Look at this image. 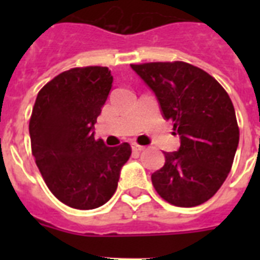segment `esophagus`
<instances>
[{
    "label": "esophagus",
    "instance_id": "1",
    "mask_svg": "<svg viewBox=\"0 0 260 260\" xmlns=\"http://www.w3.org/2000/svg\"><path fill=\"white\" fill-rule=\"evenodd\" d=\"M132 150L134 151V152H141V151L144 150V147L139 146V144H137V143H132Z\"/></svg>",
    "mask_w": 260,
    "mask_h": 260
}]
</instances>
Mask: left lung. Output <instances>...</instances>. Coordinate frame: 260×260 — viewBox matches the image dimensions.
<instances>
[{
	"instance_id": "8db88e82",
	"label": "left lung",
	"mask_w": 260,
	"mask_h": 260,
	"mask_svg": "<svg viewBox=\"0 0 260 260\" xmlns=\"http://www.w3.org/2000/svg\"><path fill=\"white\" fill-rule=\"evenodd\" d=\"M173 122L181 146L164 152L165 164L151 176L168 203L194 207L212 198L231 172L240 141L231 98L215 78L186 62L132 65Z\"/></svg>"
}]
</instances>
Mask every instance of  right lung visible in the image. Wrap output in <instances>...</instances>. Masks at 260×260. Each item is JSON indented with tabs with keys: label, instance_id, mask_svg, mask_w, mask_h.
<instances>
[{
	"label": "right lung",
	"instance_id": "add662e5",
	"mask_svg": "<svg viewBox=\"0 0 260 260\" xmlns=\"http://www.w3.org/2000/svg\"><path fill=\"white\" fill-rule=\"evenodd\" d=\"M108 68L63 71L38 93L29 119L32 155L53 195L77 210L107 203L132 155L128 143L105 146L95 123L112 88Z\"/></svg>",
	"mask_w": 260,
	"mask_h": 260
}]
</instances>
